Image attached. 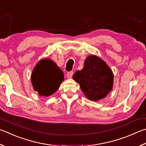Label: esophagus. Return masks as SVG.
I'll return each instance as SVG.
<instances>
[{
  "label": "esophagus",
  "instance_id": "34e87169",
  "mask_svg": "<svg viewBox=\"0 0 146 146\" xmlns=\"http://www.w3.org/2000/svg\"><path fill=\"white\" fill-rule=\"evenodd\" d=\"M73 75V71H69V72L67 73V77L68 78H70L72 77Z\"/></svg>",
  "mask_w": 146,
  "mask_h": 146
}]
</instances>
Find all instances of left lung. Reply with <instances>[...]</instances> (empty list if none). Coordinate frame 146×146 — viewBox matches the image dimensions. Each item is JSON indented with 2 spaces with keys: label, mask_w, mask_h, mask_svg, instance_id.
Masks as SVG:
<instances>
[{
  "label": "left lung",
  "mask_w": 146,
  "mask_h": 146,
  "mask_svg": "<svg viewBox=\"0 0 146 146\" xmlns=\"http://www.w3.org/2000/svg\"><path fill=\"white\" fill-rule=\"evenodd\" d=\"M73 78L80 84L85 96L91 101L104 98L112 89V71L96 55L87 57L83 69L76 71Z\"/></svg>",
  "instance_id": "obj_1"
}]
</instances>
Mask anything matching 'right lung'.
I'll use <instances>...</instances> for the list:
<instances>
[{
    "label": "right lung",
    "instance_id": "obj_1",
    "mask_svg": "<svg viewBox=\"0 0 146 146\" xmlns=\"http://www.w3.org/2000/svg\"><path fill=\"white\" fill-rule=\"evenodd\" d=\"M62 71L51 59H42L37 63L31 75L32 84L40 96H49L59 89L64 80Z\"/></svg>",
    "mask_w": 146,
    "mask_h": 146
}]
</instances>
